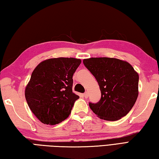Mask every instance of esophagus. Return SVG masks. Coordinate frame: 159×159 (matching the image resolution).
<instances>
[{"instance_id":"1","label":"esophagus","mask_w":159,"mask_h":159,"mask_svg":"<svg viewBox=\"0 0 159 159\" xmlns=\"http://www.w3.org/2000/svg\"><path fill=\"white\" fill-rule=\"evenodd\" d=\"M84 97L85 98H87L89 97V93L88 92H85L84 93Z\"/></svg>"}]
</instances>
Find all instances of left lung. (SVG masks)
<instances>
[{"label": "left lung", "mask_w": 159, "mask_h": 159, "mask_svg": "<svg viewBox=\"0 0 159 159\" xmlns=\"http://www.w3.org/2000/svg\"><path fill=\"white\" fill-rule=\"evenodd\" d=\"M83 63L100 86L101 98L89 107L101 119L115 121L126 116L139 95V74L128 62L116 58L93 57Z\"/></svg>", "instance_id": "1"}]
</instances>
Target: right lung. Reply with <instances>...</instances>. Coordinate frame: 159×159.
<instances>
[{
	"label": "right lung",
	"mask_w": 159,
	"mask_h": 159,
	"mask_svg": "<svg viewBox=\"0 0 159 159\" xmlns=\"http://www.w3.org/2000/svg\"><path fill=\"white\" fill-rule=\"evenodd\" d=\"M80 59L52 58L33 70L25 96L30 109L43 124L54 125L66 119L80 97L73 92V75Z\"/></svg>",
	"instance_id": "add662e5"
}]
</instances>
